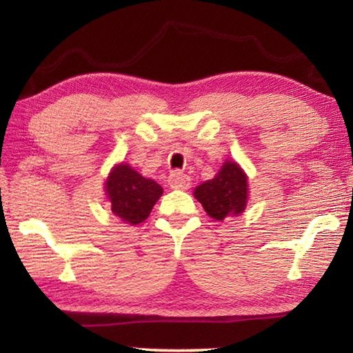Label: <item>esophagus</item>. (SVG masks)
<instances>
[{
    "instance_id": "esophagus-1",
    "label": "esophagus",
    "mask_w": 353,
    "mask_h": 353,
    "mask_svg": "<svg viewBox=\"0 0 353 353\" xmlns=\"http://www.w3.org/2000/svg\"><path fill=\"white\" fill-rule=\"evenodd\" d=\"M168 182L172 188L176 190H187L190 187V177L187 174H183V172H179V171H172L170 174Z\"/></svg>"
}]
</instances>
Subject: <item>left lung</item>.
Returning <instances> with one entry per match:
<instances>
[{
  "mask_svg": "<svg viewBox=\"0 0 353 353\" xmlns=\"http://www.w3.org/2000/svg\"><path fill=\"white\" fill-rule=\"evenodd\" d=\"M194 196L212 218L223 221L246 207L248 177L236 163L225 162L216 177L194 190Z\"/></svg>",
  "mask_w": 353,
  "mask_h": 353,
  "instance_id": "1",
  "label": "left lung"
}]
</instances>
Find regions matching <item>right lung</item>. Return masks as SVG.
<instances>
[{
  "label": "right lung",
  "instance_id": "1",
  "mask_svg": "<svg viewBox=\"0 0 353 353\" xmlns=\"http://www.w3.org/2000/svg\"><path fill=\"white\" fill-rule=\"evenodd\" d=\"M112 212L129 224H140L151 213L163 190L152 179H145L129 165H118L105 182Z\"/></svg>",
  "mask_w": 353,
  "mask_h": 353
}]
</instances>
